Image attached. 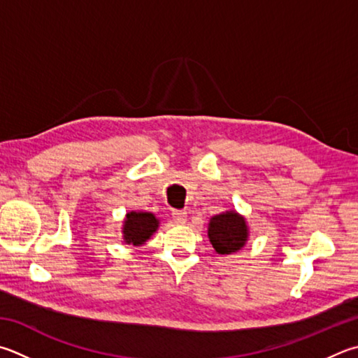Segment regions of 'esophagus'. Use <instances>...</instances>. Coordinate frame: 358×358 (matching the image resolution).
<instances>
[{"label":"esophagus","instance_id":"34e87169","mask_svg":"<svg viewBox=\"0 0 358 358\" xmlns=\"http://www.w3.org/2000/svg\"><path fill=\"white\" fill-rule=\"evenodd\" d=\"M186 211H178V210H175L173 213H172V217H173V220H175V224H185L186 222V219H187V216H186Z\"/></svg>","mask_w":358,"mask_h":358}]
</instances>
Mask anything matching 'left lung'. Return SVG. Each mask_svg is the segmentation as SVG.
<instances>
[{
  "instance_id": "8db88e82",
  "label": "left lung",
  "mask_w": 358,
  "mask_h": 358,
  "mask_svg": "<svg viewBox=\"0 0 358 358\" xmlns=\"http://www.w3.org/2000/svg\"><path fill=\"white\" fill-rule=\"evenodd\" d=\"M249 225L236 210L216 214L208 222V238L219 255H230L241 250L249 241Z\"/></svg>"
}]
</instances>
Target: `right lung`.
Wrapping results in <instances>:
<instances>
[{
	"label": "right lung",
	"mask_w": 358,
	"mask_h": 358,
	"mask_svg": "<svg viewBox=\"0 0 358 358\" xmlns=\"http://www.w3.org/2000/svg\"><path fill=\"white\" fill-rule=\"evenodd\" d=\"M159 229V219L148 211L127 213L122 225L123 244L141 247Z\"/></svg>",
	"instance_id": "right-lung-1"
}]
</instances>
